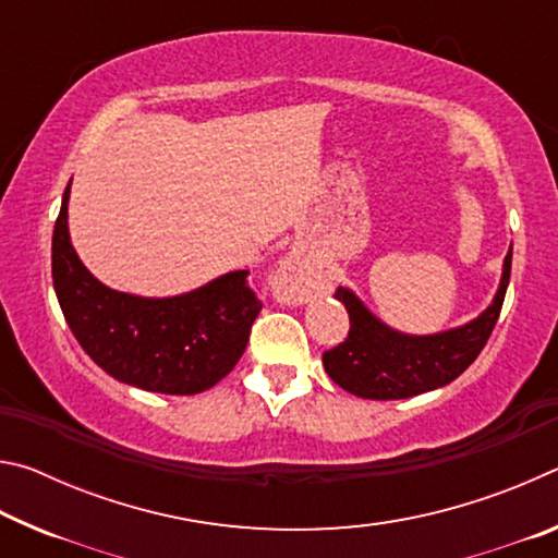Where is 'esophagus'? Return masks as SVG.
Returning a JSON list of instances; mask_svg holds the SVG:
<instances>
[{"label": "esophagus", "instance_id": "34e87169", "mask_svg": "<svg viewBox=\"0 0 558 558\" xmlns=\"http://www.w3.org/2000/svg\"><path fill=\"white\" fill-rule=\"evenodd\" d=\"M276 298L288 302V305H298V302H305L313 292V278H310L307 268L302 266L298 258H286L280 263L276 272Z\"/></svg>", "mask_w": 558, "mask_h": 558}]
</instances>
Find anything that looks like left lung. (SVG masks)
I'll list each match as a JSON object with an SVG mask.
<instances>
[{
  "label": "left lung",
  "mask_w": 558,
  "mask_h": 558,
  "mask_svg": "<svg viewBox=\"0 0 558 558\" xmlns=\"http://www.w3.org/2000/svg\"><path fill=\"white\" fill-rule=\"evenodd\" d=\"M512 270V248L505 258L499 290L483 315L465 327L430 337L393 332L366 310L356 295L337 288L335 298L344 302L349 332L344 342L323 354L325 372L344 391L374 401L411 399L446 386L468 369L483 352L502 313L505 292Z\"/></svg>",
  "instance_id": "left-lung-1"
}]
</instances>
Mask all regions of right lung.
Here are the masks:
<instances>
[{
    "instance_id": "1",
    "label": "right lung",
    "mask_w": 558,
    "mask_h": 558,
    "mask_svg": "<svg viewBox=\"0 0 558 558\" xmlns=\"http://www.w3.org/2000/svg\"><path fill=\"white\" fill-rule=\"evenodd\" d=\"M69 186L53 226L51 276L78 344L112 379L145 391L192 396L219 384L245 352L263 307L248 286V270L226 272L165 300L110 290L75 256Z\"/></svg>"
}]
</instances>
